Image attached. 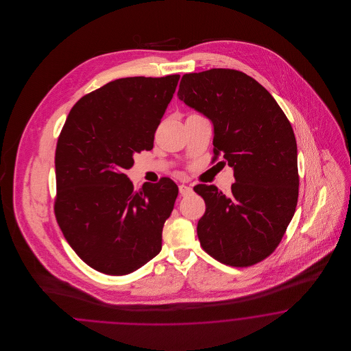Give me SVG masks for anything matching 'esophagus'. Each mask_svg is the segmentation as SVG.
<instances>
[{"label":"esophagus","instance_id":"1","mask_svg":"<svg viewBox=\"0 0 351 351\" xmlns=\"http://www.w3.org/2000/svg\"><path fill=\"white\" fill-rule=\"evenodd\" d=\"M179 191H180V193H182V196H188V195H191L192 192H193V188L191 186V185H179Z\"/></svg>","mask_w":351,"mask_h":351}]
</instances>
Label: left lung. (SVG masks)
Wrapping results in <instances>:
<instances>
[{"label":"left lung","mask_w":351,"mask_h":351,"mask_svg":"<svg viewBox=\"0 0 351 351\" xmlns=\"http://www.w3.org/2000/svg\"><path fill=\"white\" fill-rule=\"evenodd\" d=\"M178 97L212 122L215 154L235 178L229 196L216 185L193 188L206 204L197 223L201 246L221 263L255 265L278 247L298 205L292 126L267 89L239 71L186 73Z\"/></svg>","instance_id":"obj_1"}]
</instances>
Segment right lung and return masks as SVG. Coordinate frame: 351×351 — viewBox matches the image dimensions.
I'll return each mask as SVG.
<instances>
[{
  "mask_svg": "<svg viewBox=\"0 0 351 351\" xmlns=\"http://www.w3.org/2000/svg\"><path fill=\"white\" fill-rule=\"evenodd\" d=\"M179 75L125 77L71 109L55 152V215L69 246L89 267L128 275L162 250V232L179 193L163 178L134 191L125 173L151 150Z\"/></svg>",
  "mask_w": 351,
  "mask_h": 351,
  "instance_id": "1",
  "label": "right lung"
}]
</instances>
